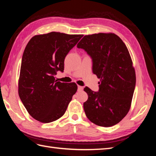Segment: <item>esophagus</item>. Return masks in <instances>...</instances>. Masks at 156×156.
<instances>
[{"label": "esophagus", "instance_id": "obj_1", "mask_svg": "<svg viewBox=\"0 0 156 156\" xmlns=\"http://www.w3.org/2000/svg\"><path fill=\"white\" fill-rule=\"evenodd\" d=\"M83 87H81V86H78V91H82L83 90Z\"/></svg>", "mask_w": 156, "mask_h": 156}]
</instances>
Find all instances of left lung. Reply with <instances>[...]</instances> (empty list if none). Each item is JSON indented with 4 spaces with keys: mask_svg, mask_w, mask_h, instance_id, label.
Returning <instances> with one entry per match:
<instances>
[{
    "mask_svg": "<svg viewBox=\"0 0 156 156\" xmlns=\"http://www.w3.org/2000/svg\"><path fill=\"white\" fill-rule=\"evenodd\" d=\"M92 61V72L101 79L98 92L88 87L84 103L88 119L102 127L120 122L131 107L136 82L130 54L121 39L114 34L85 35L77 45Z\"/></svg>",
    "mask_w": 156,
    "mask_h": 156,
    "instance_id": "8db88e82",
    "label": "left lung"
}]
</instances>
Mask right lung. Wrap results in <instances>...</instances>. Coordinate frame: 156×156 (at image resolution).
Instances as JSON below:
<instances>
[{
  "instance_id": "1",
  "label": "right lung",
  "mask_w": 156,
  "mask_h": 156,
  "mask_svg": "<svg viewBox=\"0 0 156 156\" xmlns=\"http://www.w3.org/2000/svg\"><path fill=\"white\" fill-rule=\"evenodd\" d=\"M51 32L33 37L23 52L19 80V97L33 118L51 122L62 117L78 87L55 80L64 69V59L82 37Z\"/></svg>"
}]
</instances>
